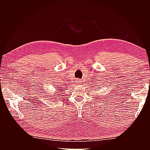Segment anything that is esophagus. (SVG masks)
Instances as JSON below:
<instances>
[{
  "label": "esophagus",
  "mask_w": 150,
  "mask_h": 150,
  "mask_svg": "<svg viewBox=\"0 0 150 150\" xmlns=\"http://www.w3.org/2000/svg\"><path fill=\"white\" fill-rule=\"evenodd\" d=\"M76 84H81V81L79 79H77L76 81Z\"/></svg>",
  "instance_id": "1"
}]
</instances>
